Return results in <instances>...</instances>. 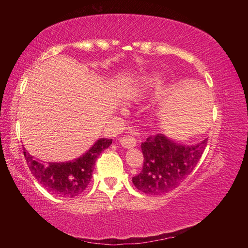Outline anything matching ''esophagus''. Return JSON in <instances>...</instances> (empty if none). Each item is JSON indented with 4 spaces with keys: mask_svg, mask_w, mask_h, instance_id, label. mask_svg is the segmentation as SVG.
Masks as SVG:
<instances>
[{
    "mask_svg": "<svg viewBox=\"0 0 248 248\" xmlns=\"http://www.w3.org/2000/svg\"><path fill=\"white\" fill-rule=\"evenodd\" d=\"M120 141V144L124 146V149H132L137 145V139L133 138L132 136H127V137H123Z\"/></svg>",
    "mask_w": 248,
    "mask_h": 248,
    "instance_id": "esophagus-1",
    "label": "esophagus"
}]
</instances>
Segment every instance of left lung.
Segmentation results:
<instances>
[{"mask_svg":"<svg viewBox=\"0 0 248 248\" xmlns=\"http://www.w3.org/2000/svg\"><path fill=\"white\" fill-rule=\"evenodd\" d=\"M207 139L195 145H182L158 133L142 142L144 162L132 178L137 189L148 195H163L179 186L200 161Z\"/></svg>","mask_w":248,"mask_h":248,"instance_id":"obj_1","label":"left lung"}]
</instances>
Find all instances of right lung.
I'll return each instance as SVG.
<instances>
[{"mask_svg": "<svg viewBox=\"0 0 248 248\" xmlns=\"http://www.w3.org/2000/svg\"><path fill=\"white\" fill-rule=\"evenodd\" d=\"M111 142V139L102 138L82 156L63 163L45 164L33 158L25 149L24 155L31 174L50 194L63 198H74L86 189L93 175L96 159L104 150L110 146Z\"/></svg>", "mask_w": 248, "mask_h": 248, "instance_id": "obj_1", "label": "right lung"}]
</instances>
